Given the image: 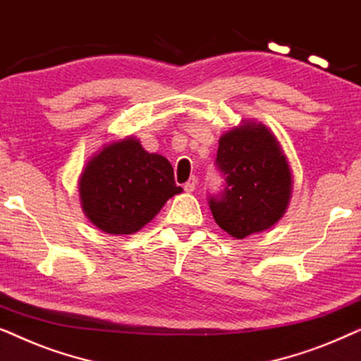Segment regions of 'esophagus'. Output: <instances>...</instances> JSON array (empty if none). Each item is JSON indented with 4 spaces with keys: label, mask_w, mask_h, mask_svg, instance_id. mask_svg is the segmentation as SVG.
<instances>
[{
    "label": "esophagus",
    "mask_w": 361,
    "mask_h": 361,
    "mask_svg": "<svg viewBox=\"0 0 361 361\" xmlns=\"http://www.w3.org/2000/svg\"><path fill=\"white\" fill-rule=\"evenodd\" d=\"M195 187H197V179H195V177H192V179H189L184 184V190L185 192H194Z\"/></svg>",
    "instance_id": "obj_1"
}]
</instances>
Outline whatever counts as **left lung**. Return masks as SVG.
Listing matches in <instances>:
<instances>
[{
  "instance_id": "8db88e82",
  "label": "left lung",
  "mask_w": 361,
  "mask_h": 361,
  "mask_svg": "<svg viewBox=\"0 0 361 361\" xmlns=\"http://www.w3.org/2000/svg\"><path fill=\"white\" fill-rule=\"evenodd\" d=\"M224 190L209 197L216 225L235 238L273 226L288 209L290 171L281 146L264 125L245 123L225 133L215 159Z\"/></svg>"
}]
</instances>
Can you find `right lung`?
Instances as JSON below:
<instances>
[{
    "label": "right lung",
    "instance_id": "right-lung-1",
    "mask_svg": "<svg viewBox=\"0 0 361 361\" xmlns=\"http://www.w3.org/2000/svg\"><path fill=\"white\" fill-rule=\"evenodd\" d=\"M78 192L93 225L111 235H131L154 219L182 187L176 185L166 157L149 154L140 141L126 137L88 161Z\"/></svg>",
    "mask_w": 361,
    "mask_h": 361
}]
</instances>
